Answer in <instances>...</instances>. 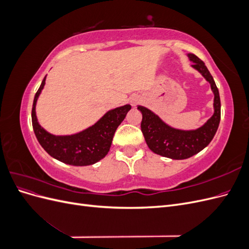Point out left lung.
I'll return each mask as SVG.
<instances>
[{"label": "left lung", "instance_id": "left-lung-1", "mask_svg": "<svg viewBox=\"0 0 249 249\" xmlns=\"http://www.w3.org/2000/svg\"><path fill=\"white\" fill-rule=\"evenodd\" d=\"M188 57L193 62V69L199 71L210 83L214 93V114L205 124L196 130L190 131L175 129L165 124L149 109L138 106V110L142 113L141 131L147 146L155 154L173 160L188 159L199 153L212 141L220 123V96L212 74L197 56L188 54Z\"/></svg>", "mask_w": 249, "mask_h": 249}]
</instances>
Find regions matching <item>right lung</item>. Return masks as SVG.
Masks as SVG:
<instances>
[{
    "label": "right lung",
    "mask_w": 249,
    "mask_h": 249,
    "mask_svg": "<svg viewBox=\"0 0 249 249\" xmlns=\"http://www.w3.org/2000/svg\"><path fill=\"white\" fill-rule=\"evenodd\" d=\"M46 77L37 90L32 107V125L37 140L51 157L65 164L87 166L99 162L108 154L114 133L131 110V105L108 111L99 122L80 133L55 136L44 130L36 117V102L46 84Z\"/></svg>",
    "instance_id": "1"
}]
</instances>
